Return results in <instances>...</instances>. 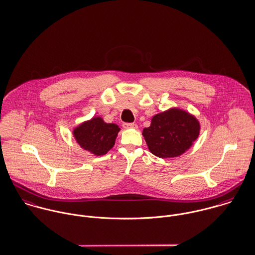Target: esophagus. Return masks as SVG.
<instances>
[{"label":"esophagus","mask_w":255,"mask_h":255,"mask_svg":"<svg viewBox=\"0 0 255 255\" xmlns=\"http://www.w3.org/2000/svg\"><path fill=\"white\" fill-rule=\"evenodd\" d=\"M123 127L125 129H137L138 128L137 124H134V123H124Z\"/></svg>","instance_id":"1"}]
</instances>
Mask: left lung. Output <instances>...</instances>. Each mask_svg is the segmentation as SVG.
Segmentation results:
<instances>
[{
  "label": "left lung",
  "instance_id": "1",
  "mask_svg": "<svg viewBox=\"0 0 255 255\" xmlns=\"http://www.w3.org/2000/svg\"><path fill=\"white\" fill-rule=\"evenodd\" d=\"M200 131L201 124L195 115L182 108L171 107L155 114L142 135L149 151L165 159L186 153L198 139Z\"/></svg>",
  "mask_w": 255,
  "mask_h": 255
}]
</instances>
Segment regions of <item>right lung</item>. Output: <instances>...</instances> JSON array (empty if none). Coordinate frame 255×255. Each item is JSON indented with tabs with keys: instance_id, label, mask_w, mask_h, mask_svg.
I'll use <instances>...</instances> for the list:
<instances>
[{
	"instance_id": "1",
	"label": "right lung",
	"mask_w": 255,
	"mask_h": 255,
	"mask_svg": "<svg viewBox=\"0 0 255 255\" xmlns=\"http://www.w3.org/2000/svg\"><path fill=\"white\" fill-rule=\"evenodd\" d=\"M120 128L115 123H106L94 116L73 128L72 135L79 147L95 156H103L113 148Z\"/></svg>"
}]
</instances>
